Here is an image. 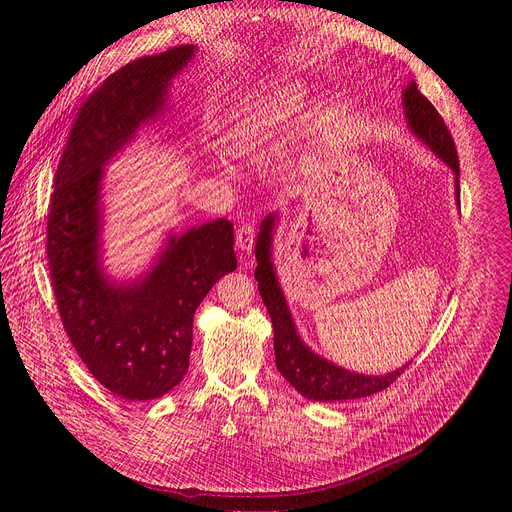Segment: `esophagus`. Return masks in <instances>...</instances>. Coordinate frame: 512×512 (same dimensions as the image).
<instances>
[{
    "label": "esophagus",
    "mask_w": 512,
    "mask_h": 512,
    "mask_svg": "<svg viewBox=\"0 0 512 512\" xmlns=\"http://www.w3.org/2000/svg\"><path fill=\"white\" fill-rule=\"evenodd\" d=\"M253 243H255V229H253V225H241L239 231H237V247L243 253H251Z\"/></svg>",
    "instance_id": "34e87169"
}]
</instances>
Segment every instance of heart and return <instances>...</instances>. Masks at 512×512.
Listing matches in <instances>:
<instances>
[{
  "mask_svg": "<svg viewBox=\"0 0 512 512\" xmlns=\"http://www.w3.org/2000/svg\"><path fill=\"white\" fill-rule=\"evenodd\" d=\"M306 105L308 95L302 89H289L279 95L259 99L241 109L227 133V141L235 152H255L277 127L302 113Z\"/></svg>",
  "mask_w": 512,
  "mask_h": 512,
  "instance_id": "1",
  "label": "heart"
}]
</instances>
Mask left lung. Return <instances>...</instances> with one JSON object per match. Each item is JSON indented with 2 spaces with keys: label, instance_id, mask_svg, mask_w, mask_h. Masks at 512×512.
<instances>
[{
  "label": "left lung",
  "instance_id": "1",
  "mask_svg": "<svg viewBox=\"0 0 512 512\" xmlns=\"http://www.w3.org/2000/svg\"><path fill=\"white\" fill-rule=\"evenodd\" d=\"M403 109L409 131L454 172L456 204H460V162L454 139L442 115L417 91L415 81H411L403 91ZM277 221L279 216L275 212L263 218L255 245V279L259 281V294L273 324L277 371L291 387L310 401H348L369 397L387 389L409 367V362H405L401 369L385 375L354 373L320 356L300 338L271 259L273 231Z\"/></svg>",
  "mask_w": 512,
  "mask_h": 512
}]
</instances>
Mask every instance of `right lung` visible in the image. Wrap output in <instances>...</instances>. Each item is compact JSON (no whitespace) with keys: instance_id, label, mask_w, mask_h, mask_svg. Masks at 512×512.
Returning a JSON list of instances; mask_svg holds the SVG:
<instances>
[{"instance_id":"obj_1","label":"right lung","mask_w":512,"mask_h":512,"mask_svg":"<svg viewBox=\"0 0 512 512\" xmlns=\"http://www.w3.org/2000/svg\"><path fill=\"white\" fill-rule=\"evenodd\" d=\"M196 46L137 58L85 101L56 170L46 253L62 326L91 375L127 401L158 399L186 375L194 312L237 269L227 218L170 233L154 265L115 281L103 267L105 166L166 109Z\"/></svg>"}]
</instances>
